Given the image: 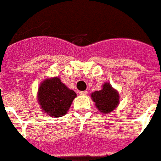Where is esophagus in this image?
<instances>
[{"mask_svg": "<svg viewBox=\"0 0 161 161\" xmlns=\"http://www.w3.org/2000/svg\"><path fill=\"white\" fill-rule=\"evenodd\" d=\"M79 94L80 95H86L87 94V92H86V91H80V92H79Z\"/></svg>", "mask_w": 161, "mask_h": 161, "instance_id": "esophagus-1", "label": "esophagus"}]
</instances>
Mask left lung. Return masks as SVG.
<instances>
[{"mask_svg": "<svg viewBox=\"0 0 161 161\" xmlns=\"http://www.w3.org/2000/svg\"><path fill=\"white\" fill-rule=\"evenodd\" d=\"M91 98L98 110L104 114L111 112L119 104V93L107 82L102 86L101 90L92 92Z\"/></svg>", "mask_w": 161, "mask_h": 161, "instance_id": "8db88e82", "label": "left lung"}]
</instances>
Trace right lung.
<instances>
[{
	"instance_id": "add662e5",
	"label": "right lung",
	"mask_w": 161,
	"mask_h": 161,
	"mask_svg": "<svg viewBox=\"0 0 161 161\" xmlns=\"http://www.w3.org/2000/svg\"><path fill=\"white\" fill-rule=\"evenodd\" d=\"M75 97V92L67 87L58 77L44 80L37 92L41 109L52 118H60L67 114Z\"/></svg>"
}]
</instances>
